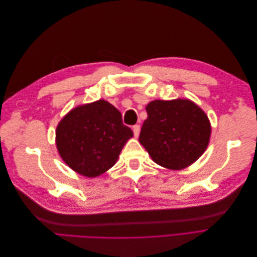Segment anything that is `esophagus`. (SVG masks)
Returning <instances> with one entry per match:
<instances>
[{
  "label": "esophagus",
  "instance_id": "obj_1",
  "mask_svg": "<svg viewBox=\"0 0 257 257\" xmlns=\"http://www.w3.org/2000/svg\"><path fill=\"white\" fill-rule=\"evenodd\" d=\"M133 132H134V136L138 137L139 132H141V125H139V124H136V125H134L133 126Z\"/></svg>",
  "mask_w": 257,
  "mask_h": 257
}]
</instances>
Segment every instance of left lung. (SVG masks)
Wrapping results in <instances>:
<instances>
[{"mask_svg":"<svg viewBox=\"0 0 257 257\" xmlns=\"http://www.w3.org/2000/svg\"><path fill=\"white\" fill-rule=\"evenodd\" d=\"M146 109L139 142L157 164L182 169L204 153L211 127L197 105L189 99L153 100Z\"/></svg>","mask_w":257,"mask_h":257,"instance_id":"1","label":"left lung"}]
</instances>
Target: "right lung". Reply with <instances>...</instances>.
<instances>
[{
    "label": "right lung",
    "instance_id": "1",
    "mask_svg": "<svg viewBox=\"0 0 257 257\" xmlns=\"http://www.w3.org/2000/svg\"><path fill=\"white\" fill-rule=\"evenodd\" d=\"M56 134L61 158L75 172L92 178L114 165L133 132L115 107L99 99L68 112Z\"/></svg>",
    "mask_w": 257,
    "mask_h": 257
}]
</instances>
